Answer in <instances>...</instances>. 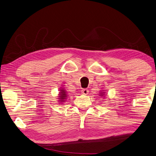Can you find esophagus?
<instances>
[{
	"label": "esophagus",
	"instance_id": "obj_1",
	"mask_svg": "<svg viewBox=\"0 0 156 156\" xmlns=\"http://www.w3.org/2000/svg\"><path fill=\"white\" fill-rule=\"evenodd\" d=\"M81 93L83 95H87L89 93V90H87V89H83L81 90Z\"/></svg>",
	"mask_w": 156,
	"mask_h": 156
}]
</instances>
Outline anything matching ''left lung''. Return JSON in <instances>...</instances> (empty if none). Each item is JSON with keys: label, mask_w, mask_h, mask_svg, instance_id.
I'll return each instance as SVG.
<instances>
[{"label": "left lung", "mask_w": 156, "mask_h": 156, "mask_svg": "<svg viewBox=\"0 0 156 156\" xmlns=\"http://www.w3.org/2000/svg\"><path fill=\"white\" fill-rule=\"evenodd\" d=\"M99 94H100V96H101V97H104V95L105 94V92H104V91H102L100 92Z\"/></svg>", "instance_id": "8db88e82"}]
</instances>
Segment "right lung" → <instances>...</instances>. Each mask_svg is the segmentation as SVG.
<instances>
[{
  "label": "right lung",
  "instance_id": "add662e5",
  "mask_svg": "<svg viewBox=\"0 0 156 156\" xmlns=\"http://www.w3.org/2000/svg\"><path fill=\"white\" fill-rule=\"evenodd\" d=\"M60 92H59V94H58V102L59 103H63V102L65 101V100H66L67 98V93L66 90H65L64 88L63 89H61L60 90Z\"/></svg>",
  "mask_w": 156,
  "mask_h": 156
}]
</instances>
